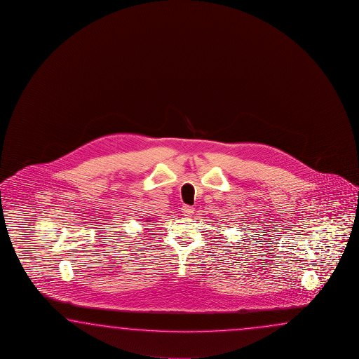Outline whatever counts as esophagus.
Returning a JSON list of instances; mask_svg holds the SVG:
<instances>
[{
  "instance_id": "1",
  "label": "esophagus",
  "mask_w": 359,
  "mask_h": 359,
  "mask_svg": "<svg viewBox=\"0 0 359 359\" xmlns=\"http://www.w3.org/2000/svg\"><path fill=\"white\" fill-rule=\"evenodd\" d=\"M182 213L183 215H187V217H190L194 213V208L190 205H182Z\"/></svg>"
}]
</instances>
